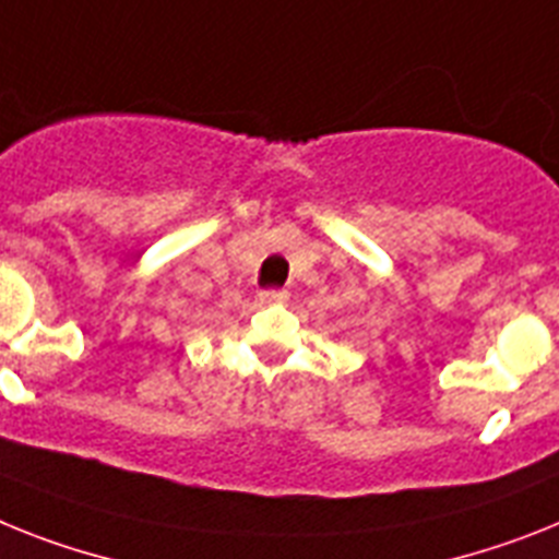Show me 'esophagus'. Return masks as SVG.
<instances>
[{
  "mask_svg": "<svg viewBox=\"0 0 559 559\" xmlns=\"http://www.w3.org/2000/svg\"><path fill=\"white\" fill-rule=\"evenodd\" d=\"M258 301H261V304H284V301H287V289H264V293L258 295Z\"/></svg>",
  "mask_w": 559,
  "mask_h": 559,
  "instance_id": "obj_1",
  "label": "esophagus"
}]
</instances>
